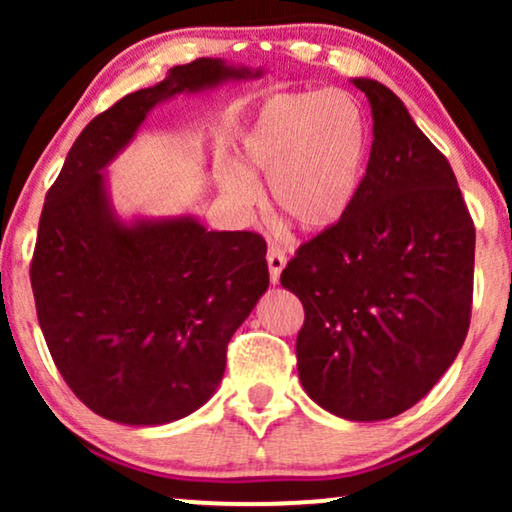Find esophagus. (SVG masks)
Masks as SVG:
<instances>
[{
  "label": "esophagus",
  "mask_w": 512,
  "mask_h": 512,
  "mask_svg": "<svg viewBox=\"0 0 512 512\" xmlns=\"http://www.w3.org/2000/svg\"><path fill=\"white\" fill-rule=\"evenodd\" d=\"M286 265V254L279 247H270L268 249V268H270V279L272 284L279 282V275H282Z\"/></svg>",
  "instance_id": "obj_1"
}]
</instances>
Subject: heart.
Listing matches in <instances>:
<instances>
[{
	"label": "heart",
	"instance_id": "obj_1",
	"mask_svg": "<svg viewBox=\"0 0 512 512\" xmlns=\"http://www.w3.org/2000/svg\"><path fill=\"white\" fill-rule=\"evenodd\" d=\"M366 156V118L352 95L338 88L279 93L258 109L242 137V170L223 177V191L247 207L256 200L251 179H268L272 212L321 233L352 207Z\"/></svg>",
	"mask_w": 512,
	"mask_h": 512
}]
</instances>
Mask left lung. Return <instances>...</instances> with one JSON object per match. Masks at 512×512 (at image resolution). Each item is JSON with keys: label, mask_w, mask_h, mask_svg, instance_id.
<instances>
[{"label": "left lung", "mask_w": 512, "mask_h": 512, "mask_svg": "<svg viewBox=\"0 0 512 512\" xmlns=\"http://www.w3.org/2000/svg\"><path fill=\"white\" fill-rule=\"evenodd\" d=\"M373 146L349 212L300 244L279 277L303 303L307 396L354 422L396 417L429 394L471 326L475 226L450 163L403 102L354 79Z\"/></svg>", "instance_id": "8db88e82"}]
</instances>
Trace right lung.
<instances>
[{
    "mask_svg": "<svg viewBox=\"0 0 512 512\" xmlns=\"http://www.w3.org/2000/svg\"><path fill=\"white\" fill-rule=\"evenodd\" d=\"M230 76L249 72L200 58L121 97L83 128L46 193L30 263L37 319L67 387L111 422L153 426L198 410L268 289L263 235L216 233L191 216L123 226L104 198L100 170L153 104Z\"/></svg>",
    "mask_w": 512,
    "mask_h": 512,
    "instance_id": "obj_1",
    "label": "right lung"
}]
</instances>
